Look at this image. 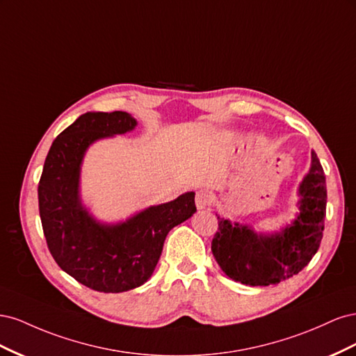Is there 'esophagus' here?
Instances as JSON below:
<instances>
[{
    "label": "esophagus",
    "instance_id": "esophagus-1",
    "mask_svg": "<svg viewBox=\"0 0 356 356\" xmlns=\"http://www.w3.org/2000/svg\"><path fill=\"white\" fill-rule=\"evenodd\" d=\"M213 203V195L208 190H199L196 193V207L197 209L211 208Z\"/></svg>",
    "mask_w": 356,
    "mask_h": 356
}]
</instances>
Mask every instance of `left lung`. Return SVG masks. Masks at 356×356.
Returning a JSON list of instances; mask_svg holds the SVG:
<instances>
[{"instance_id":"left-lung-1","label":"left lung","mask_w":356,"mask_h":356,"mask_svg":"<svg viewBox=\"0 0 356 356\" xmlns=\"http://www.w3.org/2000/svg\"><path fill=\"white\" fill-rule=\"evenodd\" d=\"M300 196L297 220L273 236L257 234L217 217L218 229L211 250L221 270L233 281L251 286L276 285L303 270L319 250L327 215L325 174L315 152Z\"/></svg>"}]
</instances>
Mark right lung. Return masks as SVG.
I'll list each match as a JSON object with an SVG mask.
<instances>
[{"label": "right lung", "instance_id": "add662e5", "mask_svg": "<svg viewBox=\"0 0 356 356\" xmlns=\"http://www.w3.org/2000/svg\"><path fill=\"white\" fill-rule=\"evenodd\" d=\"M127 113H86L56 136L38 182L42 232L63 272L99 293H123L148 281L168 233L196 212L195 193L152 207L117 225H101L79 199L83 154L93 141L132 131Z\"/></svg>", "mask_w": 356, "mask_h": 356}]
</instances>
